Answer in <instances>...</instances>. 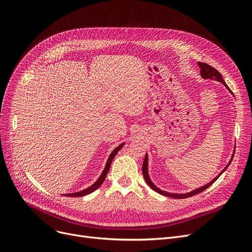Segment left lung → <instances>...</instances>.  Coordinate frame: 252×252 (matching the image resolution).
Segmentation results:
<instances>
[{
    "mask_svg": "<svg viewBox=\"0 0 252 252\" xmlns=\"http://www.w3.org/2000/svg\"><path fill=\"white\" fill-rule=\"evenodd\" d=\"M198 65H199V67H200V69H201V70H200V74H201V77H202L203 79H210V80L219 81V82H220V83L223 84V85L226 87L227 90H229L231 93H233V92L231 91V89H230L229 87H227V85L225 84V82L223 81V79H222V77H221V75H220V73L219 70H217L214 67H212L211 65H209V64H207V63H198ZM234 154H235V152H234ZM234 154L232 155V158H231L230 162L227 163V165L224 167V169H222V171H221L217 177H214L210 183H208L207 185L203 186V187H201V188H198V189H194V190L189 191V193H186V194L168 193V191H165V190L160 189L158 187H156V186L152 183L151 178H150V175H149V171H148V164H149L148 154H146L145 160H143V163H142V174H143V177H145V181L147 182V184L151 187V189H153L155 191H157V193H159V194H161V195H163V196L171 197V198H175V199H184V198H188V197H190V196L197 195V194L201 193V191L206 189L207 188H209V187L220 176V174L227 168V167H229V165L231 164V162H232V160H233V158H234Z\"/></svg>",
    "mask_w": 252,
    "mask_h": 252,
    "instance_id": "8db88e82",
    "label": "left lung"
}]
</instances>
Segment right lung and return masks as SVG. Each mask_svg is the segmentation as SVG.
<instances>
[{"instance_id":"1","label":"right lung","mask_w":252,"mask_h":252,"mask_svg":"<svg viewBox=\"0 0 252 252\" xmlns=\"http://www.w3.org/2000/svg\"><path fill=\"white\" fill-rule=\"evenodd\" d=\"M124 145H125V143H121V145L118 146V147L112 152V154L110 155L109 159H107V162H106V164H105V167H104V169H103L101 175L99 176V178H98L97 181L95 182L92 186H90L89 188H87V189H82V190H80V191H77V193L64 194V196H66V197H83V196H86V195L92 193V191H94L95 189H97L101 186V184L104 182V178H105L107 172H109V170H110V168H111V164H112L113 159L115 158V156L117 155V153H118L120 150H121V149L123 148Z\"/></svg>"}]
</instances>
